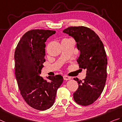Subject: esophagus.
Returning <instances> with one entry per match:
<instances>
[{"label": "esophagus", "mask_w": 122, "mask_h": 122, "mask_svg": "<svg viewBox=\"0 0 122 122\" xmlns=\"http://www.w3.org/2000/svg\"><path fill=\"white\" fill-rule=\"evenodd\" d=\"M63 78H64V80H66V81L69 80L71 79V78L70 77L67 76H66V75H64V76H63Z\"/></svg>", "instance_id": "34e87169"}]
</instances>
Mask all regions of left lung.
<instances>
[{"mask_svg": "<svg viewBox=\"0 0 122 122\" xmlns=\"http://www.w3.org/2000/svg\"><path fill=\"white\" fill-rule=\"evenodd\" d=\"M63 33L75 40L80 51L77 61L80 68L87 72L82 81L74 78L78 83V89L73 94L74 100L82 106L89 105L98 99L105 85L107 59L104 45L94 31L83 26L68 27Z\"/></svg>", "mask_w": 122, "mask_h": 122, "instance_id": "left-lung-1", "label": "left lung"}]
</instances>
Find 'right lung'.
<instances>
[{
    "label": "right lung",
    "mask_w": 122,
    "mask_h": 122,
    "mask_svg": "<svg viewBox=\"0 0 122 122\" xmlns=\"http://www.w3.org/2000/svg\"><path fill=\"white\" fill-rule=\"evenodd\" d=\"M55 33V30L44 29L27 31L15 52V76L20 94L30 106L40 111L53 105L63 81L60 75L47 77L48 80L40 76L45 61V42Z\"/></svg>",
    "instance_id": "add662e5"
}]
</instances>
